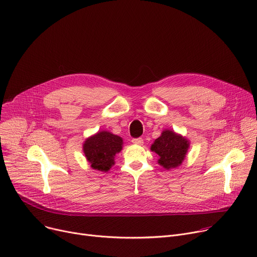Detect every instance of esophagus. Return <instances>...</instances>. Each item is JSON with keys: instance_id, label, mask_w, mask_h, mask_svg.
Instances as JSON below:
<instances>
[{"instance_id": "esophagus-1", "label": "esophagus", "mask_w": 257, "mask_h": 257, "mask_svg": "<svg viewBox=\"0 0 257 257\" xmlns=\"http://www.w3.org/2000/svg\"><path fill=\"white\" fill-rule=\"evenodd\" d=\"M132 142H133V144H135V145H143V143H144L142 138H137V139H133Z\"/></svg>"}]
</instances>
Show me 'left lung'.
Here are the masks:
<instances>
[{"mask_svg": "<svg viewBox=\"0 0 257 257\" xmlns=\"http://www.w3.org/2000/svg\"><path fill=\"white\" fill-rule=\"evenodd\" d=\"M190 142L187 138L172 130H165L151 145V151L159 155V165L166 170L181 166L185 160Z\"/></svg>", "mask_w": 257, "mask_h": 257, "instance_id": "8db88e82", "label": "left lung"}]
</instances>
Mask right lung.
Returning a JSON list of instances; mask_svg holds the SVG:
<instances>
[{
  "instance_id": "right-lung-1",
  "label": "right lung",
  "mask_w": 257,
  "mask_h": 257,
  "mask_svg": "<svg viewBox=\"0 0 257 257\" xmlns=\"http://www.w3.org/2000/svg\"><path fill=\"white\" fill-rule=\"evenodd\" d=\"M122 138L108 131H100L88 137L83 143V152L90 167L108 172L114 166L115 156L122 150Z\"/></svg>"
}]
</instances>
